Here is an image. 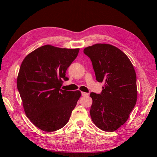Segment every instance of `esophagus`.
<instances>
[{"instance_id": "obj_1", "label": "esophagus", "mask_w": 157, "mask_h": 157, "mask_svg": "<svg viewBox=\"0 0 157 157\" xmlns=\"http://www.w3.org/2000/svg\"><path fill=\"white\" fill-rule=\"evenodd\" d=\"M81 95H82V96L85 97V96H87L88 95V94L86 93V92H81Z\"/></svg>"}]
</instances>
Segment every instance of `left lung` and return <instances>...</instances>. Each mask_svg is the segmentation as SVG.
<instances>
[{
  "instance_id": "8db88e82",
  "label": "left lung",
  "mask_w": 157,
  "mask_h": 157,
  "mask_svg": "<svg viewBox=\"0 0 157 157\" xmlns=\"http://www.w3.org/2000/svg\"><path fill=\"white\" fill-rule=\"evenodd\" d=\"M92 62L96 79L104 83L101 94L91 93L90 113L102 130L113 132L128 120L137 99L136 74L128 57L109 44H95L84 49Z\"/></svg>"
}]
</instances>
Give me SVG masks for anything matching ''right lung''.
Returning a JSON list of instances; mask_svg holds the SVG:
<instances>
[{"instance_id":"1","label":"right lung","mask_w":157,"mask_h":157,"mask_svg":"<svg viewBox=\"0 0 157 157\" xmlns=\"http://www.w3.org/2000/svg\"><path fill=\"white\" fill-rule=\"evenodd\" d=\"M79 48L44 45L23 59L17 87L26 116L36 127L54 132L64 127L81 97V92L61 89L65 72L75 60Z\"/></svg>"}]
</instances>
